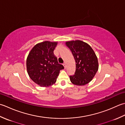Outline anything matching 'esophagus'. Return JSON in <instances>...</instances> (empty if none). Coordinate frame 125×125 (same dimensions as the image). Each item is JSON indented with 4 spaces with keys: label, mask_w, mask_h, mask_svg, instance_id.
<instances>
[{
    "label": "esophagus",
    "mask_w": 125,
    "mask_h": 125,
    "mask_svg": "<svg viewBox=\"0 0 125 125\" xmlns=\"http://www.w3.org/2000/svg\"><path fill=\"white\" fill-rule=\"evenodd\" d=\"M63 66H64V68H66V63H63Z\"/></svg>",
    "instance_id": "obj_1"
}]
</instances>
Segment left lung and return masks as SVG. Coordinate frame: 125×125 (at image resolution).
Returning <instances> with one entry per match:
<instances>
[{
  "mask_svg": "<svg viewBox=\"0 0 125 125\" xmlns=\"http://www.w3.org/2000/svg\"><path fill=\"white\" fill-rule=\"evenodd\" d=\"M75 62L74 74L70 76L72 83L83 86L89 83L98 70V58L93 50L87 43L81 40L66 42Z\"/></svg>",
  "mask_w": 125,
  "mask_h": 125,
  "instance_id": "obj_1",
  "label": "left lung"
}]
</instances>
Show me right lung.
I'll return each mask as SVG.
<instances>
[{
  "mask_svg": "<svg viewBox=\"0 0 125 125\" xmlns=\"http://www.w3.org/2000/svg\"><path fill=\"white\" fill-rule=\"evenodd\" d=\"M58 42L45 41L32 48L26 60L30 78L41 87H48L57 81L60 71L64 68L53 53Z\"/></svg>",
  "mask_w": 125,
  "mask_h": 125,
  "instance_id": "right-lung-1",
  "label": "right lung"
}]
</instances>
